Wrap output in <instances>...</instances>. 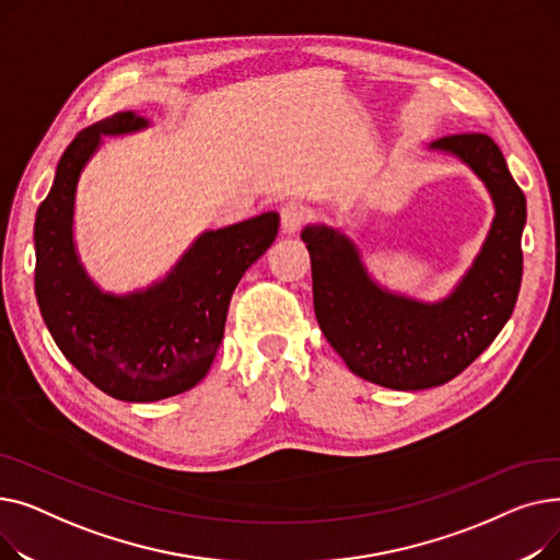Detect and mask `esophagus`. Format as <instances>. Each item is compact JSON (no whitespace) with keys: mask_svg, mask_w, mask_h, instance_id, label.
Returning <instances> with one entry per match:
<instances>
[{"mask_svg":"<svg viewBox=\"0 0 560 560\" xmlns=\"http://www.w3.org/2000/svg\"><path fill=\"white\" fill-rule=\"evenodd\" d=\"M306 206L300 201H288L281 206V224L285 233H295L302 229V224L306 222Z\"/></svg>","mask_w":560,"mask_h":560,"instance_id":"esophagus-1","label":"esophagus"}]
</instances>
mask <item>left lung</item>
<instances>
[{
	"mask_svg": "<svg viewBox=\"0 0 560 560\" xmlns=\"http://www.w3.org/2000/svg\"><path fill=\"white\" fill-rule=\"evenodd\" d=\"M490 192L494 218L472 268L440 302H420L378 285L359 247L327 224H308L317 325L357 376L393 390H424L458 376L509 322L522 283L526 199L504 154L483 133L438 138Z\"/></svg>",
	"mask_w": 560,
	"mask_h": 560,
	"instance_id": "8db88e82",
	"label": "left lung"
}]
</instances>
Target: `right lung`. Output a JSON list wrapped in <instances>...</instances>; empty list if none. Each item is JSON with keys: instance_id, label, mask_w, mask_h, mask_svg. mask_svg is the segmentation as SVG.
I'll return each mask as SVG.
<instances>
[{"instance_id": "1", "label": "right lung", "mask_w": 560, "mask_h": 560, "mask_svg": "<svg viewBox=\"0 0 560 560\" xmlns=\"http://www.w3.org/2000/svg\"><path fill=\"white\" fill-rule=\"evenodd\" d=\"M147 127L142 115L120 110L83 129L58 161L34 224L36 300L54 342L102 393L138 404L182 395L211 370L233 290L279 231L275 211L203 231L161 281L104 292L74 247L77 184L102 136Z\"/></svg>"}]
</instances>
